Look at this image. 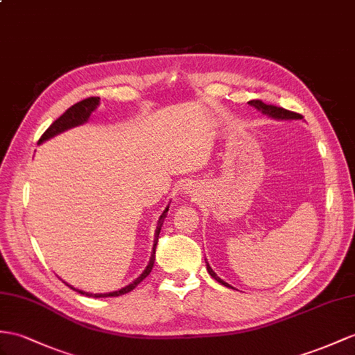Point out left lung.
Returning a JSON list of instances; mask_svg holds the SVG:
<instances>
[{
	"mask_svg": "<svg viewBox=\"0 0 355 355\" xmlns=\"http://www.w3.org/2000/svg\"><path fill=\"white\" fill-rule=\"evenodd\" d=\"M248 103H250V105H252V107H254L256 110L262 111L263 114H266L268 117H272V119H279V120H292V119H293V120H298V119L301 120V119H302V116L298 114V112L284 110V108H282V107H275V105H271V103H265V102L259 101V99L248 101ZM205 261H206V259H205ZM206 270H207V272L211 274L212 279H215L218 283L224 284V286L232 288L230 284H227L226 282H223V280L218 277V275L212 271V268L209 266V263H207V262H206Z\"/></svg>",
	"mask_w": 355,
	"mask_h": 355,
	"instance_id": "8db88e82",
	"label": "left lung"
}]
</instances>
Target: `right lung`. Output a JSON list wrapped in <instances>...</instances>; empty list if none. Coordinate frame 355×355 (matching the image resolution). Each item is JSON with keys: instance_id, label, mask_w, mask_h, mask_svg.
Instances as JSON below:
<instances>
[{"instance_id": "obj_1", "label": "right lung", "mask_w": 355, "mask_h": 355, "mask_svg": "<svg viewBox=\"0 0 355 355\" xmlns=\"http://www.w3.org/2000/svg\"><path fill=\"white\" fill-rule=\"evenodd\" d=\"M99 107V98H87L84 99L81 102L75 103V105H72L71 108H67L62 116H60L55 122L51 125L45 132H43V135L39 138V144H42L43 141L49 140V138L55 137L57 134H62L63 131H66V129H71V128H75L78 125H83L89 120L92 112L96 110ZM167 211H168V206L166 207V211L162 212V215L159 217V221H158V226H157V232H155V244H153V250H152V256H150V261H149V265L146 266V270L143 271V274L140 275V277L135 279L132 283H129L128 286L122 288L120 291H114V292H110V293H90V292H84V291H80V289H75L72 288L73 291L80 292L81 295H85V297H93V298H103V297H120V295H125V293L131 292L132 289H135L138 284H140L148 275L150 274L152 268H153V263H155V248H157V244H158V236H159V232H161V227H162V223H164V218H166L167 215ZM69 286V284H67Z\"/></svg>"}]
</instances>
